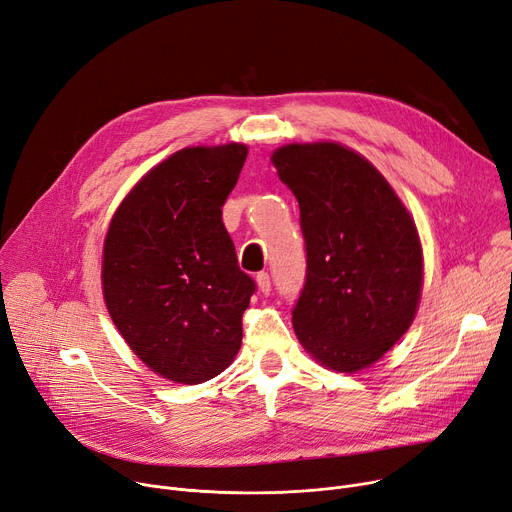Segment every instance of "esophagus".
Segmentation results:
<instances>
[{
  "label": "esophagus",
  "instance_id": "obj_1",
  "mask_svg": "<svg viewBox=\"0 0 512 512\" xmlns=\"http://www.w3.org/2000/svg\"><path fill=\"white\" fill-rule=\"evenodd\" d=\"M256 283H258L260 293H264V295L270 293V277H268V273H258L256 275Z\"/></svg>",
  "mask_w": 512,
  "mask_h": 512
}]
</instances>
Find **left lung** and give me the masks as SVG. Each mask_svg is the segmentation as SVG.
Masks as SVG:
<instances>
[{"label":"left lung","mask_w":512,"mask_h":512,"mask_svg":"<svg viewBox=\"0 0 512 512\" xmlns=\"http://www.w3.org/2000/svg\"><path fill=\"white\" fill-rule=\"evenodd\" d=\"M273 165L299 202L306 239L295 335L322 366L364 370L415 318L424 279L415 223L384 175L347 146L287 144Z\"/></svg>","instance_id":"obj_1"}]
</instances>
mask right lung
<instances>
[{"instance_id":"right-lung-1","label":"right lung","mask_w":512,"mask_h":512,"mask_svg":"<svg viewBox=\"0 0 512 512\" xmlns=\"http://www.w3.org/2000/svg\"><path fill=\"white\" fill-rule=\"evenodd\" d=\"M246 144L190 146L150 169L115 210L103 246V295L130 349L159 376L200 384L242 345L256 283L237 266L223 204Z\"/></svg>"}]
</instances>
